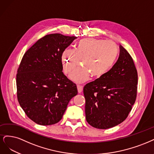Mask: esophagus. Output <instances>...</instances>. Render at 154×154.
Instances as JSON below:
<instances>
[{
    "mask_svg": "<svg viewBox=\"0 0 154 154\" xmlns=\"http://www.w3.org/2000/svg\"><path fill=\"white\" fill-rule=\"evenodd\" d=\"M83 90V86L81 85H77V90L79 93H81Z\"/></svg>",
    "mask_w": 154,
    "mask_h": 154,
    "instance_id": "34e87169",
    "label": "esophagus"
}]
</instances>
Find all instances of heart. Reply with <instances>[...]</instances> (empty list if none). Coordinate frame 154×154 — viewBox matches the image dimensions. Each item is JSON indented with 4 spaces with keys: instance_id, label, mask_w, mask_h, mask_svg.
<instances>
[{
    "instance_id": "obj_1",
    "label": "heart",
    "mask_w": 154,
    "mask_h": 154,
    "mask_svg": "<svg viewBox=\"0 0 154 154\" xmlns=\"http://www.w3.org/2000/svg\"><path fill=\"white\" fill-rule=\"evenodd\" d=\"M118 48L111 41H104L92 38L79 40L73 51L66 48L62 54L63 70L69 73L80 62L70 75L74 82L81 83L86 81L90 75L92 77H100L107 73L115 62L118 56Z\"/></svg>"
}]
</instances>
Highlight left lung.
Masks as SVG:
<instances>
[{"label": "left lung", "instance_id": "1", "mask_svg": "<svg viewBox=\"0 0 154 154\" xmlns=\"http://www.w3.org/2000/svg\"><path fill=\"white\" fill-rule=\"evenodd\" d=\"M120 48V56L111 70L83 89L86 121L99 129L123 122L136 101L137 70L130 54L122 45Z\"/></svg>", "mask_w": 154, "mask_h": 154}]
</instances>
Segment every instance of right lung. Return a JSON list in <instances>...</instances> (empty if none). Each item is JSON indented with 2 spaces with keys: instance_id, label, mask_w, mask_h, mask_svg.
Here are the masks:
<instances>
[{
  "instance_id": "1",
  "label": "right lung",
  "mask_w": 154,
  "mask_h": 154,
  "mask_svg": "<svg viewBox=\"0 0 154 154\" xmlns=\"http://www.w3.org/2000/svg\"><path fill=\"white\" fill-rule=\"evenodd\" d=\"M76 36H45L24 54L17 74V98L26 115L37 124L60 121L71 99L77 95L75 83L63 72L62 54Z\"/></svg>"
}]
</instances>
